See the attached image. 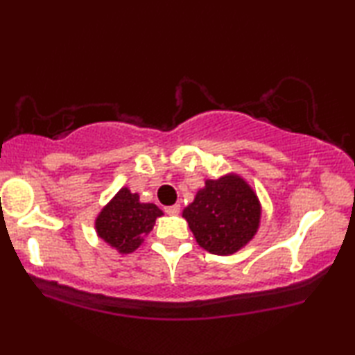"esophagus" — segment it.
<instances>
[{"mask_svg": "<svg viewBox=\"0 0 355 355\" xmlns=\"http://www.w3.org/2000/svg\"><path fill=\"white\" fill-rule=\"evenodd\" d=\"M164 211H166L167 214H171V216H175V214H178V213H180V205H178V203H175V205L166 207V208H164Z\"/></svg>", "mask_w": 355, "mask_h": 355, "instance_id": "1", "label": "esophagus"}]
</instances>
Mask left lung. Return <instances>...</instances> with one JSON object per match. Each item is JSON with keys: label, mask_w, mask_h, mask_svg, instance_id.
<instances>
[{"label": "left lung", "mask_w": 355, "mask_h": 355, "mask_svg": "<svg viewBox=\"0 0 355 355\" xmlns=\"http://www.w3.org/2000/svg\"><path fill=\"white\" fill-rule=\"evenodd\" d=\"M261 207L254 189L238 175L207 180L194 202L183 209L200 248L232 255L248 244L260 225Z\"/></svg>", "instance_id": "1"}]
</instances>
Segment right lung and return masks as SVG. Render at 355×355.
<instances>
[{
    "label": "right lung",
    "instance_id": "1",
    "mask_svg": "<svg viewBox=\"0 0 355 355\" xmlns=\"http://www.w3.org/2000/svg\"><path fill=\"white\" fill-rule=\"evenodd\" d=\"M161 214L163 211L153 203H141L139 196L122 188L101 209L95 228L111 248H116L120 254H131L139 248L142 236L152 230Z\"/></svg>",
    "mask_w": 355,
    "mask_h": 355
}]
</instances>
